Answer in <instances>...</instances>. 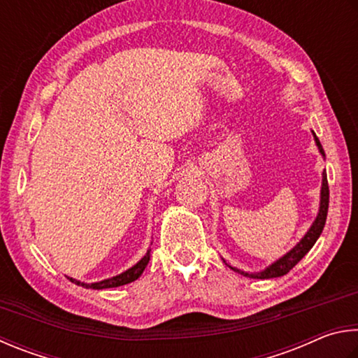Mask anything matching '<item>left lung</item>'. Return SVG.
<instances>
[{
  "mask_svg": "<svg viewBox=\"0 0 358 358\" xmlns=\"http://www.w3.org/2000/svg\"><path fill=\"white\" fill-rule=\"evenodd\" d=\"M311 134H313V136H315V143H316V146L319 149V152H321V155L325 159L324 149L321 146V143H319L316 134L313 130H311ZM327 212H329V184H327V174H325V171H324L322 173V185H321V201H319V212H317V215L315 218V222L311 223L310 229L306 231V234L296 243V247H292L286 255H283V256H281V258H278L277 261L272 262L271 266H267L264 271L255 272V273L243 272V271H241V268L231 266L229 262H227L224 259L223 261L227 262V266L229 268H233L234 272H239L241 275H243V277H248V278L266 280V278L283 277V275H286L287 272H289L291 268L296 266L297 262L302 259L306 253L310 252V250L313 248V245H315V243H316V241L319 239V236L322 234L325 220H327Z\"/></svg>",
  "mask_w": 358,
  "mask_h": 358,
  "instance_id": "left-lung-1",
  "label": "left lung"
}]
</instances>
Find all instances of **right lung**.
Returning a JSON list of instances; mask_svg holds the SVG:
<instances>
[{
  "mask_svg": "<svg viewBox=\"0 0 358 358\" xmlns=\"http://www.w3.org/2000/svg\"><path fill=\"white\" fill-rule=\"evenodd\" d=\"M150 258V250H148V253L143 256V258L136 262L135 266H131L127 271L116 275V277H111V278H106L102 281H96V283H85V281H80V280H75L67 277L69 280L72 281V283L78 285V286H83L86 289H106V287H117V286H124V285H129L131 281H135L141 277V273L144 268H146L148 262Z\"/></svg>",
  "mask_w": 358,
  "mask_h": 358,
  "instance_id": "add662e5",
  "label": "right lung"
}]
</instances>
